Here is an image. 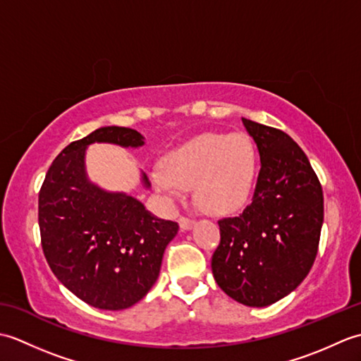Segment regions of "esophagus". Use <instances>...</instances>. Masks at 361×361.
Here are the masks:
<instances>
[{
  "label": "esophagus",
  "instance_id": "1",
  "mask_svg": "<svg viewBox=\"0 0 361 361\" xmlns=\"http://www.w3.org/2000/svg\"><path fill=\"white\" fill-rule=\"evenodd\" d=\"M195 225V220L188 217H180V229L181 231H189L190 228Z\"/></svg>",
  "mask_w": 361,
  "mask_h": 361
}]
</instances>
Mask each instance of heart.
Wrapping results in <instances>:
<instances>
[{
    "label": "heart",
    "instance_id": "1",
    "mask_svg": "<svg viewBox=\"0 0 361 361\" xmlns=\"http://www.w3.org/2000/svg\"><path fill=\"white\" fill-rule=\"evenodd\" d=\"M257 176V150L245 133H203L169 152L163 167L153 169V186L169 200L194 188L200 208L229 216L250 200Z\"/></svg>",
    "mask_w": 361,
    "mask_h": 361
}]
</instances>
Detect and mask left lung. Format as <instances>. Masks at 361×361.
<instances>
[{
  "mask_svg": "<svg viewBox=\"0 0 361 361\" xmlns=\"http://www.w3.org/2000/svg\"><path fill=\"white\" fill-rule=\"evenodd\" d=\"M260 171L252 202L239 217L219 220L212 274L234 301L265 307L291 293L315 262L324 200L302 149L282 130L242 118Z\"/></svg>",
  "mask_w": 361,
  "mask_h": 361,
  "instance_id": "left-lung-1",
  "label": "left lung"
}]
</instances>
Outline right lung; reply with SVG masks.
I'll use <instances>...</instances> for the list:
<instances>
[{"instance_id": "1", "label": "right lung", "mask_w": 361, "mask_h": 361, "mask_svg": "<svg viewBox=\"0 0 361 361\" xmlns=\"http://www.w3.org/2000/svg\"><path fill=\"white\" fill-rule=\"evenodd\" d=\"M93 142L141 147L127 127H101L74 141L52 161L38 194L42 247L52 273L93 307L122 310L149 293L178 224L153 216L135 197L91 183L85 152ZM144 188H150L142 173Z\"/></svg>"}]
</instances>
